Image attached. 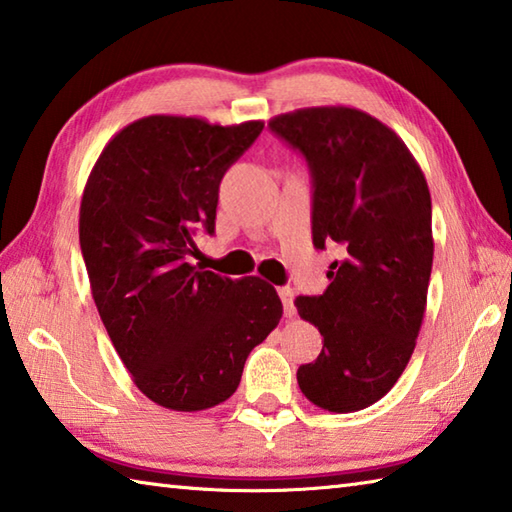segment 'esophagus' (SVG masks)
<instances>
[{
    "label": "esophagus",
    "instance_id": "34e87169",
    "mask_svg": "<svg viewBox=\"0 0 512 512\" xmlns=\"http://www.w3.org/2000/svg\"><path fill=\"white\" fill-rule=\"evenodd\" d=\"M279 297H282V304H284V315L286 317H293L295 315V304H293V288L290 286H282L277 288Z\"/></svg>",
    "mask_w": 512,
    "mask_h": 512
}]
</instances>
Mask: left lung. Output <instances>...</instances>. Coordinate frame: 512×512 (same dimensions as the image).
<instances>
[{"instance_id":"8db88e82","label":"left lung","mask_w":512,"mask_h":512,"mask_svg":"<svg viewBox=\"0 0 512 512\" xmlns=\"http://www.w3.org/2000/svg\"><path fill=\"white\" fill-rule=\"evenodd\" d=\"M268 128L308 164L315 248H342L324 295L295 299L324 337L297 384L315 406L353 413L395 386L422 328L433 268L426 177L395 130L364 110L302 108Z\"/></svg>"}]
</instances>
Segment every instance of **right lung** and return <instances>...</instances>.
<instances>
[{"mask_svg": "<svg viewBox=\"0 0 512 512\" xmlns=\"http://www.w3.org/2000/svg\"><path fill=\"white\" fill-rule=\"evenodd\" d=\"M262 128L150 115L119 130L90 170L79 208L90 290L135 386L164 408L226 402L282 319L264 279L188 264L197 230L215 233L224 173Z\"/></svg>", "mask_w": 512, "mask_h": 512, "instance_id": "obj_1", "label": "right lung"}]
</instances>
